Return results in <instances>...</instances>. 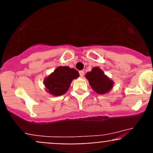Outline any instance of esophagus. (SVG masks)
I'll use <instances>...</instances> for the list:
<instances>
[{"instance_id": "obj_1", "label": "esophagus", "mask_w": 153, "mask_h": 153, "mask_svg": "<svg viewBox=\"0 0 153 153\" xmlns=\"http://www.w3.org/2000/svg\"><path fill=\"white\" fill-rule=\"evenodd\" d=\"M79 74H80V77H81V78H83V77H84V72L83 70L80 71Z\"/></svg>"}]
</instances>
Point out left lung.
<instances>
[{"instance_id":"obj_1","label":"left lung","mask_w":153,"mask_h":153,"mask_svg":"<svg viewBox=\"0 0 153 153\" xmlns=\"http://www.w3.org/2000/svg\"><path fill=\"white\" fill-rule=\"evenodd\" d=\"M89 81V85L96 93L103 95L111 90L114 82L109 79L99 67H94L91 72H87L85 75Z\"/></svg>"}]
</instances>
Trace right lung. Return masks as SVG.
<instances>
[{"instance_id":"add662e5","label":"right lung","mask_w":153,"mask_h":153,"mask_svg":"<svg viewBox=\"0 0 153 153\" xmlns=\"http://www.w3.org/2000/svg\"><path fill=\"white\" fill-rule=\"evenodd\" d=\"M79 77L76 69L69 67H58L44 79L47 92L55 96L64 95L67 92L72 80Z\"/></svg>"}]
</instances>
